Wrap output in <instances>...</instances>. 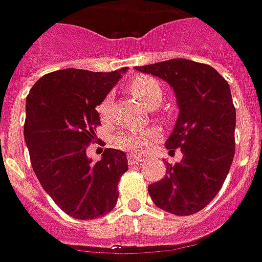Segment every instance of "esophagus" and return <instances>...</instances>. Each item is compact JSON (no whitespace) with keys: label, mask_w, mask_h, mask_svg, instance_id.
<instances>
[{"label":"esophagus","mask_w":262,"mask_h":262,"mask_svg":"<svg viewBox=\"0 0 262 262\" xmlns=\"http://www.w3.org/2000/svg\"><path fill=\"white\" fill-rule=\"evenodd\" d=\"M144 159L143 157H138L136 155H128V163L129 165H140Z\"/></svg>","instance_id":"obj_1"}]
</instances>
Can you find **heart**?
<instances>
[{
  "label": "heart",
  "instance_id": "1",
  "mask_svg": "<svg viewBox=\"0 0 262 262\" xmlns=\"http://www.w3.org/2000/svg\"><path fill=\"white\" fill-rule=\"evenodd\" d=\"M129 92L134 97H137L143 105L150 109H155L162 103L163 100V87L156 78L150 76L136 77L129 83ZM112 99L111 96H106L105 99L97 105V112L103 119L109 116L111 112ZM157 137L156 131L150 129L146 133H124L115 138V144L122 150H131V151H143L146 150L148 144Z\"/></svg>",
  "mask_w": 262,
  "mask_h": 262
}]
</instances>
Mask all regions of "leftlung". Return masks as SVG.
<instances>
[{
    "instance_id": "1",
    "label": "left lung",
    "mask_w": 262,
    "mask_h": 262,
    "mask_svg": "<svg viewBox=\"0 0 262 262\" xmlns=\"http://www.w3.org/2000/svg\"><path fill=\"white\" fill-rule=\"evenodd\" d=\"M137 70L173 87L179 116L165 146L184 155L173 166L166 163V176L148 185V194L175 216L195 214L217 195L233 162L236 111L230 87L213 67L184 58Z\"/></svg>"
}]
</instances>
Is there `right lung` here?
I'll return each mask as SVG.
<instances>
[{"label":"right lung","instance_id":"1","mask_svg":"<svg viewBox=\"0 0 262 262\" xmlns=\"http://www.w3.org/2000/svg\"><path fill=\"white\" fill-rule=\"evenodd\" d=\"M125 68L111 73L66 68L40 77L26 99L25 140L42 188L68 216L93 220L114 210L118 184L128 170L124 151L86 155L100 125L99 105Z\"/></svg>","mask_w":262,"mask_h":262}]
</instances>
